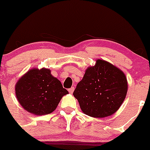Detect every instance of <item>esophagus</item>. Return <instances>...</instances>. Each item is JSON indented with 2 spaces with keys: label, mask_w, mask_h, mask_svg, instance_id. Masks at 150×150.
I'll return each instance as SVG.
<instances>
[{
  "label": "esophagus",
  "mask_w": 150,
  "mask_h": 150,
  "mask_svg": "<svg viewBox=\"0 0 150 150\" xmlns=\"http://www.w3.org/2000/svg\"><path fill=\"white\" fill-rule=\"evenodd\" d=\"M74 87H71V88L68 89V91H69V93H71V94H72L73 92H74Z\"/></svg>",
  "instance_id": "esophagus-1"
}]
</instances>
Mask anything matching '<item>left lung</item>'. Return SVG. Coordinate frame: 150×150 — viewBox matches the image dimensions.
I'll return each instance as SVG.
<instances>
[{
  "mask_svg": "<svg viewBox=\"0 0 150 150\" xmlns=\"http://www.w3.org/2000/svg\"><path fill=\"white\" fill-rule=\"evenodd\" d=\"M127 79L123 71L108 62L97 60L86 71L74 91L82 111L94 117H105L117 112L127 93Z\"/></svg>",
  "mask_w": 150,
  "mask_h": 150,
  "instance_id": "8db88e82",
  "label": "left lung"
}]
</instances>
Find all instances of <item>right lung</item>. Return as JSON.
<instances>
[{"mask_svg":"<svg viewBox=\"0 0 150 150\" xmlns=\"http://www.w3.org/2000/svg\"><path fill=\"white\" fill-rule=\"evenodd\" d=\"M68 91L46 68L30 70L16 85V95L22 107L36 115L50 114Z\"/></svg>","mask_w":150,"mask_h":150,"instance_id":"1","label":"right lung"}]
</instances>
